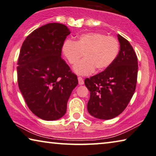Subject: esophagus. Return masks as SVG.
<instances>
[{"instance_id":"34e87169","label":"esophagus","mask_w":156,"mask_h":156,"mask_svg":"<svg viewBox=\"0 0 156 156\" xmlns=\"http://www.w3.org/2000/svg\"><path fill=\"white\" fill-rule=\"evenodd\" d=\"M78 81H79V84H80V85H83L84 83L83 79L82 77H81V76H79L78 77Z\"/></svg>"}]
</instances>
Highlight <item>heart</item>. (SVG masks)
<instances>
[{"label":"heart","mask_w":156,"mask_h":156,"mask_svg":"<svg viewBox=\"0 0 156 156\" xmlns=\"http://www.w3.org/2000/svg\"><path fill=\"white\" fill-rule=\"evenodd\" d=\"M62 51L71 65H75L83 54L84 59L74 66L77 75H88L110 67L118 56L119 43L116 38L101 33L89 32L80 35L75 41L67 40Z\"/></svg>","instance_id":"obj_1"}]
</instances>
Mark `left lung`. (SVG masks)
<instances>
[{
	"label": "left lung",
	"mask_w": 156,
	"mask_h": 156,
	"mask_svg": "<svg viewBox=\"0 0 156 156\" xmlns=\"http://www.w3.org/2000/svg\"><path fill=\"white\" fill-rule=\"evenodd\" d=\"M117 37L120 50L114 63L84 81L90 93L88 113L98 119H110L119 115L136 90L138 70L136 54L128 41L119 34Z\"/></svg>",
	"instance_id": "left-lung-1"
}]
</instances>
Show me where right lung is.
I'll return each mask as SVG.
<instances>
[{
    "instance_id": "right-lung-1",
    "label": "right lung",
    "mask_w": 156,
    "mask_h": 156,
    "mask_svg": "<svg viewBox=\"0 0 156 156\" xmlns=\"http://www.w3.org/2000/svg\"><path fill=\"white\" fill-rule=\"evenodd\" d=\"M70 30L51 23L33 31L25 39L18 61V84L26 104L44 120L64 115L77 76L61 58V50Z\"/></svg>"
}]
</instances>
